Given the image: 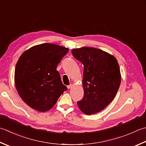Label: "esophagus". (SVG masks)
Masks as SVG:
<instances>
[{
	"label": "esophagus",
	"instance_id": "esophagus-1",
	"mask_svg": "<svg viewBox=\"0 0 146 146\" xmlns=\"http://www.w3.org/2000/svg\"><path fill=\"white\" fill-rule=\"evenodd\" d=\"M72 87H73V84H71L70 85H68V86H67L68 89H70V88H71Z\"/></svg>",
	"mask_w": 146,
	"mask_h": 146
}]
</instances>
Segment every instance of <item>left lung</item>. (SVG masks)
Masks as SVG:
<instances>
[{"label": "left lung", "instance_id": "left-lung-1", "mask_svg": "<svg viewBox=\"0 0 146 146\" xmlns=\"http://www.w3.org/2000/svg\"><path fill=\"white\" fill-rule=\"evenodd\" d=\"M74 58L84 65V98L77 102L86 115L99 113L115 98L121 82L116 59L98 48L82 47L71 50Z\"/></svg>", "mask_w": 146, "mask_h": 146}]
</instances>
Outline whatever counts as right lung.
<instances>
[{"mask_svg":"<svg viewBox=\"0 0 146 146\" xmlns=\"http://www.w3.org/2000/svg\"><path fill=\"white\" fill-rule=\"evenodd\" d=\"M68 48L42 44L26 50L16 66L14 82L19 95L33 109H51L67 87L62 84L57 66Z\"/></svg>","mask_w":146,"mask_h":146,"instance_id":"add662e5","label":"right lung"}]
</instances>
